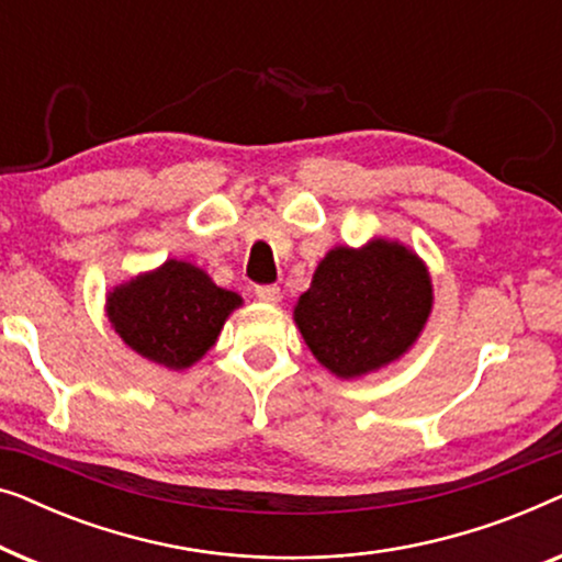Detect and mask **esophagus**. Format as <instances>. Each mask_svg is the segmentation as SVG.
I'll use <instances>...</instances> for the list:
<instances>
[{
	"mask_svg": "<svg viewBox=\"0 0 562 562\" xmlns=\"http://www.w3.org/2000/svg\"><path fill=\"white\" fill-rule=\"evenodd\" d=\"M256 296L266 304H276L281 299V289L273 283H263V286H256Z\"/></svg>",
	"mask_w": 562,
	"mask_h": 562,
	"instance_id": "esophagus-1",
	"label": "esophagus"
}]
</instances>
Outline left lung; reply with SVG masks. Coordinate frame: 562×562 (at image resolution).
Here are the masks:
<instances>
[{
	"label": "left lung",
	"instance_id": "1",
	"mask_svg": "<svg viewBox=\"0 0 562 562\" xmlns=\"http://www.w3.org/2000/svg\"><path fill=\"white\" fill-rule=\"evenodd\" d=\"M429 310L432 283L422 260L404 245L373 240L329 250L294 319L322 366L356 379L409 350Z\"/></svg>",
	"mask_w": 562,
	"mask_h": 562
}]
</instances>
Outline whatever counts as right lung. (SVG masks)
Here are the masks:
<instances>
[{"label": "right lung", "instance_id": "add662e5", "mask_svg": "<svg viewBox=\"0 0 562 562\" xmlns=\"http://www.w3.org/2000/svg\"><path fill=\"white\" fill-rule=\"evenodd\" d=\"M240 306L235 291L220 289L202 268L166 260L106 296V314L135 352L153 363L189 368L217 340L227 314Z\"/></svg>", "mask_w": 562, "mask_h": 562}]
</instances>
